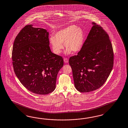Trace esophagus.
<instances>
[{
  "label": "esophagus",
  "instance_id": "esophagus-1",
  "mask_svg": "<svg viewBox=\"0 0 128 128\" xmlns=\"http://www.w3.org/2000/svg\"><path fill=\"white\" fill-rule=\"evenodd\" d=\"M64 62L65 63H68V60L67 58H64Z\"/></svg>",
  "mask_w": 128,
  "mask_h": 128
}]
</instances>
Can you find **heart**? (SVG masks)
<instances>
[{"label":"heart","instance_id":"b5f03b06","mask_svg":"<svg viewBox=\"0 0 128 128\" xmlns=\"http://www.w3.org/2000/svg\"><path fill=\"white\" fill-rule=\"evenodd\" d=\"M84 34L81 28L75 25H71L59 30L49 38L50 44L53 52L56 55L61 52L64 45L67 49L66 55L73 52H78L81 50L84 42Z\"/></svg>","mask_w":128,"mask_h":128}]
</instances>
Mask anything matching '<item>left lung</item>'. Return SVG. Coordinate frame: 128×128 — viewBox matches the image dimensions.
Returning <instances> with one entry per match:
<instances>
[{"mask_svg": "<svg viewBox=\"0 0 128 128\" xmlns=\"http://www.w3.org/2000/svg\"><path fill=\"white\" fill-rule=\"evenodd\" d=\"M82 49L71 56L75 88L81 92H92L100 88L108 78L114 64V53L109 36L101 26L92 22Z\"/></svg>", "mask_w": 128, "mask_h": 128, "instance_id": "8db88e82", "label": "left lung"}]
</instances>
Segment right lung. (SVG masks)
Instances as JSON below:
<instances>
[{"mask_svg": "<svg viewBox=\"0 0 128 128\" xmlns=\"http://www.w3.org/2000/svg\"><path fill=\"white\" fill-rule=\"evenodd\" d=\"M46 29L28 24L15 38L12 52L15 73L28 90L46 95L56 88V77L64 66L62 57L50 49Z\"/></svg>", "mask_w": 128, "mask_h": 128, "instance_id": "add662e5", "label": "right lung"}]
</instances>
